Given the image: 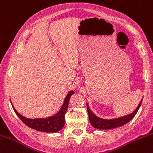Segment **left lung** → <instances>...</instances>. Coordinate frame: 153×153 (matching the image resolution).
<instances>
[{
  "label": "left lung",
  "mask_w": 153,
  "mask_h": 153,
  "mask_svg": "<svg viewBox=\"0 0 153 153\" xmlns=\"http://www.w3.org/2000/svg\"><path fill=\"white\" fill-rule=\"evenodd\" d=\"M141 102H142V100L140 102L139 105H138L136 109L133 113H130V114L127 115L125 116H122V117L116 118V119H104L97 116L90 110L88 105L87 104V110L90 122H91V125L94 128L99 129V130H109V129L116 128V127H121V126L124 125V124L128 123L131 119H133V117L135 116L138 109H139L140 106H141Z\"/></svg>",
  "instance_id": "left-lung-1"
}]
</instances>
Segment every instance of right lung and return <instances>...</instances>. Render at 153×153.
I'll return each instance as SVG.
<instances>
[{
  "mask_svg": "<svg viewBox=\"0 0 153 153\" xmlns=\"http://www.w3.org/2000/svg\"><path fill=\"white\" fill-rule=\"evenodd\" d=\"M74 94V92L73 91H71L66 96L60 111L54 116L45 118V119H27L18 113L12 104V106L17 116L20 119V120L30 128L34 129L37 131L45 132V133H55V132L62 130V128L65 125V114L67 111L71 97Z\"/></svg>",
  "mask_w": 153,
  "mask_h": 153,
  "instance_id": "obj_1",
  "label": "right lung"
}]
</instances>
